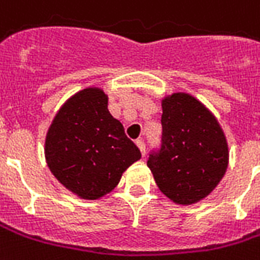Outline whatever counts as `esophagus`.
<instances>
[{
  "instance_id": "1",
  "label": "esophagus",
  "mask_w": 260,
  "mask_h": 260,
  "mask_svg": "<svg viewBox=\"0 0 260 260\" xmlns=\"http://www.w3.org/2000/svg\"><path fill=\"white\" fill-rule=\"evenodd\" d=\"M136 146L139 147V150H140V152H142V155L144 156V154H146V146H144V142L143 140H136Z\"/></svg>"
}]
</instances>
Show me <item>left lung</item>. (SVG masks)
Instances as JSON below:
<instances>
[{
    "label": "left lung",
    "mask_w": 260,
    "mask_h": 260,
    "mask_svg": "<svg viewBox=\"0 0 260 260\" xmlns=\"http://www.w3.org/2000/svg\"><path fill=\"white\" fill-rule=\"evenodd\" d=\"M162 144L147 166L159 191L177 205H193L225 176L229 148L213 113L185 92L162 99Z\"/></svg>",
    "instance_id": "left-lung-1"
}]
</instances>
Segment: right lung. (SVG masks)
I'll use <instances>...</instances> for the list:
<instances>
[{
  "mask_svg": "<svg viewBox=\"0 0 260 260\" xmlns=\"http://www.w3.org/2000/svg\"><path fill=\"white\" fill-rule=\"evenodd\" d=\"M108 95L88 87L67 99L45 140V158L54 177L82 199L112 192L122 173L142 158L124 126L110 114Z\"/></svg>",
  "mask_w": 260,
  "mask_h": 260,
  "instance_id": "1",
  "label": "right lung"
}]
</instances>
